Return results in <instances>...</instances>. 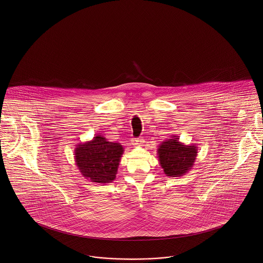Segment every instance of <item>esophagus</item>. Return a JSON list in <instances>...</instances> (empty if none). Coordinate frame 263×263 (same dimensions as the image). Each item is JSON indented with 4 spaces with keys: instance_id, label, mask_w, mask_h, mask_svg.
<instances>
[{
    "instance_id": "obj_1",
    "label": "esophagus",
    "mask_w": 263,
    "mask_h": 263,
    "mask_svg": "<svg viewBox=\"0 0 263 263\" xmlns=\"http://www.w3.org/2000/svg\"><path fill=\"white\" fill-rule=\"evenodd\" d=\"M132 142H133V144L136 145V146H141V145H143V143H144L143 139H141V138H140V139H134Z\"/></svg>"
}]
</instances>
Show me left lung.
I'll return each mask as SVG.
<instances>
[{
  "label": "left lung",
  "mask_w": 263,
  "mask_h": 263,
  "mask_svg": "<svg viewBox=\"0 0 263 263\" xmlns=\"http://www.w3.org/2000/svg\"><path fill=\"white\" fill-rule=\"evenodd\" d=\"M198 154L195 143L185 144L179 141L177 136L163 142L158 148V158L161 167L167 177H182L193 166Z\"/></svg>",
  "instance_id": "8db88e82"
}]
</instances>
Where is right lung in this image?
Here are the masks:
<instances>
[{
  "instance_id": "obj_1",
  "label": "right lung",
  "mask_w": 263,
  "mask_h": 263,
  "mask_svg": "<svg viewBox=\"0 0 263 263\" xmlns=\"http://www.w3.org/2000/svg\"><path fill=\"white\" fill-rule=\"evenodd\" d=\"M123 146L108 142L96 135L91 141L78 143L74 149V160L81 175L91 182L111 183L118 174Z\"/></svg>"
}]
</instances>
